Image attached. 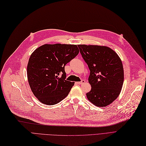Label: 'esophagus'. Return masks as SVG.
<instances>
[{
	"label": "esophagus",
	"instance_id": "obj_1",
	"mask_svg": "<svg viewBox=\"0 0 146 146\" xmlns=\"http://www.w3.org/2000/svg\"><path fill=\"white\" fill-rule=\"evenodd\" d=\"M85 82V80H82L80 82H76V84H79V85H81V84H83Z\"/></svg>",
	"mask_w": 146,
	"mask_h": 146
}]
</instances>
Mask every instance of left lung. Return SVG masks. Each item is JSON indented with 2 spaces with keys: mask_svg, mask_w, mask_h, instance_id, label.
I'll return each mask as SVG.
<instances>
[{
  "mask_svg": "<svg viewBox=\"0 0 146 146\" xmlns=\"http://www.w3.org/2000/svg\"><path fill=\"white\" fill-rule=\"evenodd\" d=\"M90 70L91 86L87 99L98 107H105L119 96L123 87L124 71L121 59L111 48L104 46L78 45Z\"/></svg>",
  "mask_w": 146,
  "mask_h": 146,
  "instance_id": "1",
  "label": "left lung"
}]
</instances>
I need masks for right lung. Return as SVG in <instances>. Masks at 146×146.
Instances as JSON below:
<instances>
[{"instance_id": "add662e5", "label": "right lung", "mask_w": 146, "mask_h": 146, "mask_svg": "<svg viewBox=\"0 0 146 146\" xmlns=\"http://www.w3.org/2000/svg\"><path fill=\"white\" fill-rule=\"evenodd\" d=\"M79 52L77 45L46 44L31 54L27 76L32 93L40 102L53 105L66 98L74 82L66 80L64 67Z\"/></svg>"}]
</instances>
